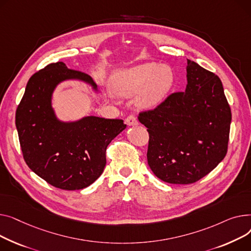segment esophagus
Here are the masks:
<instances>
[{
	"instance_id": "34e87169",
	"label": "esophagus",
	"mask_w": 251,
	"mask_h": 251,
	"mask_svg": "<svg viewBox=\"0 0 251 251\" xmlns=\"http://www.w3.org/2000/svg\"><path fill=\"white\" fill-rule=\"evenodd\" d=\"M126 124L127 126H137L138 125V120L135 115H128L126 119Z\"/></svg>"
}]
</instances>
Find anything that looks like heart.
Returning a JSON list of instances; mask_svg holds the SVG:
<instances>
[{
    "mask_svg": "<svg viewBox=\"0 0 251 251\" xmlns=\"http://www.w3.org/2000/svg\"><path fill=\"white\" fill-rule=\"evenodd\" d=\"M172 70L165 65L146 63L116 73L110 79L111 91L123 97L138 93L137 105L149 109L157 106L171 89Z\"/></svg>",
    "mask_w": 251,
    "mask_h": 251,
    "instance_id": "heart-1",
    "label": "heart"
}]
</instances>
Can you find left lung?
Returning <instances> with one entry per match:
<instances>
[{
  "label": "left lung",
  "mask_w": 251,
  "mask_h": 251,
  "mask_svg": "<svg viewBox=\"0 0 251 251\" xmlns=\"http://www.w3.org/2000/svg\"><path fill=\"white\" fill-rule=\"evenodd\" d=\"M184 92H174L139 121L149 132L147 159L158 178L194 183L209 174L228 150L231 109L220 78L187 60Z\"/></svg>",
  "instance_id": "obj_1"
}]
</instances>
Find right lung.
Instances as JSON below:
<instances>
[{
    "label": "right lung",
    "mask_w": 251,
    "mask_h": 251,
    "mask_svg": "<svg viewBox=\"0 0 251 251\" xmlns=\"http://www.w3.org/2000/svg\"><path fill=\"white\" fill-rule=\"evenodd\" d=\"M79 79L97 89L87 74L52 63L29 79L16 110V127L28 167L50 185L82 189L92 184L106 165V148L126 125L123 120L86 116L75 123L58 121L51 95L62 81Z\"/></svg>",
    "instance_id": "add662e5"
}]
</instances>
